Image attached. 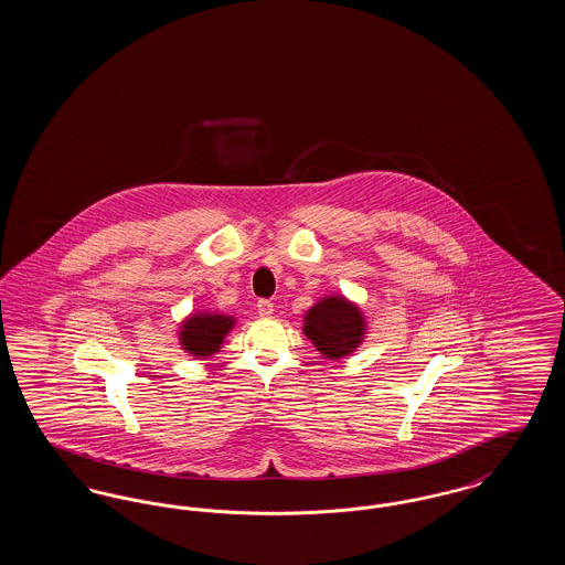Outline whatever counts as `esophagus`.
I'll use <instances>...</instances> for the list:
<instances>
[{
	"label": "esophagus",
	"mask_w": 565,
	"mask_h": 565,
	"mask_svg": "<svg viewBox=\"0 0 565 565\" xmlns=\"http://www.w3.org/2000/svg\"><path fill=\"white\" fill-rule=\"evenodd\" d=\"M258 316H263V318H269V316H273V302L270 300H267V298H263V300H258Z\"/></svg>",
	"instance_id": "esophagus-1"
}]
</instances>
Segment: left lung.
I'll list each match as a JSON object with an SVG mask.
<instances>
[{
	"instance_id": "1",
	"label": "left lung",
	"mask_w": 565,
	"mask_h": 565,
	"mask_svg": "<svg viewBox=\"0 0 565 565\" xmlns=\"http://www.w3.org/2000/svg\"><path fill=\"white\" fill-rule=\"evenodd\" d=\"M305 337L330 360L345 358L364 341L366 322L345 296H323L305 313Z\"/></svg>"
}]
</instances>
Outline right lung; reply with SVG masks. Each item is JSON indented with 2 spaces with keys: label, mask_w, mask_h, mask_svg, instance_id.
<instances>
[{
  "label": "right lung",
  "mask_w": 565,
  "mask_h": 565,
  "mask_svg": "<svg viewBox=\"0 0 565 565\" xmlns=\"http://www.w3.org/2000/svg\"><path fill=\"white\" fill-rule=\"evenodd\" d=\"M235 318L222 313H192L180 323L182 350L203 360L220 351L224 337L233 330Z\"/></svg>",
  "instance_id": "1"
}]
</instances>
